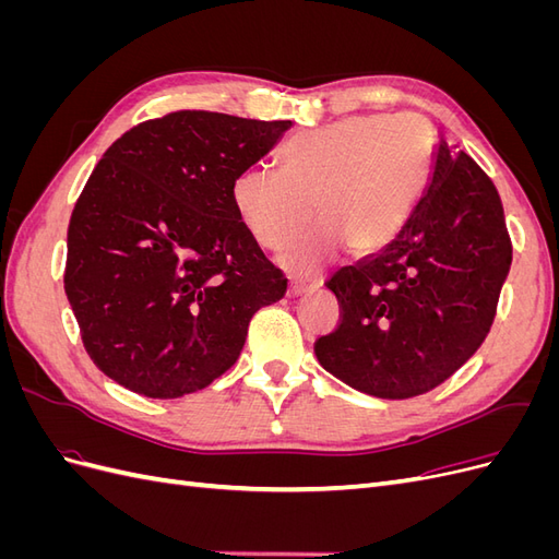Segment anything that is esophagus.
Wrapping results in <instances>:
<instances>
[{
  "instance_id": "1",
  "label": "esophagus",
  "mask_w": 559,
  "mask_h": 559,
  "mask_svg": "<svg viewBox=\"0 0 559 559\" xmlns=\"http://www.w3.org/2000/svg\"><path fill=\"white\" fill-rule=\"evenodd\" d=\"M314 289H319V282H300V280H292L289 282V296H306L312 294Z\"/></svg>"
}]
</instances>
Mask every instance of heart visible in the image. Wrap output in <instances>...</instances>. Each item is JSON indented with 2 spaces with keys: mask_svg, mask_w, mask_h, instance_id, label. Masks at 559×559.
<instances>
[{
  "mask_svg": "<svg viewBox=\"0 0 559 559\" xmlns=\"http://www.w3.org/2000/svg\"><path fill=\"white\" fill-rule=\"evenodd\" d=\"M282 170L249 167L233 183V202L249 235L282 251L284 263L314 275L347 245L373 253L392 242L425 189L433 132L417 114L352 116L302 130L280 151Z\"/></svg>",
  "mask_w": 559,
  "mask_h": 559,
  "instance_id": "b5f03b06",
  "label": "heart"
}]
</instances>
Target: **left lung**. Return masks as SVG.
Returning <instances> with one entry per match:
<instances>
[{"mask_svg":"<svg viewBox=\"0 0 559 559\" xmlns=\"http://www.w3.org/2000/svg\"><path fill=\"white\" fill-rule=\"evenodd\" d=\"M511 261L497 186L441 140L429 189L396 238L326 282L341 319L317 337L319 364L378 399L429 392L483 345Z\"/></svg>","mask_w":559,"mask_h":559,"instance_id":"obj_1","label":"left lung"}]
</instances>
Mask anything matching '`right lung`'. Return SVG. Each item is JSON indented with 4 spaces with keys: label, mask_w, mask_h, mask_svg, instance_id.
I'll list each match as a JSON object with an SVG mask.
<instances>
[{
    "label": "right lung",
    "mask_w": 559,
    "mask_h": 559,
    "mask_svg": "<svg viewBox=\"0 0 559 559\" xmlns=\"http://www.w3.org/2000/svg\"><path fill=\"white\" fill-rule=\"evenodd\" d=\"M292 121L181 109L123 132L67 228L64 294L93 364L148 399L207 386L238 361L251 317L286 292L233 183Z\"/></svg>",
    "instance_id": "add662e5"
}]
</instances>
